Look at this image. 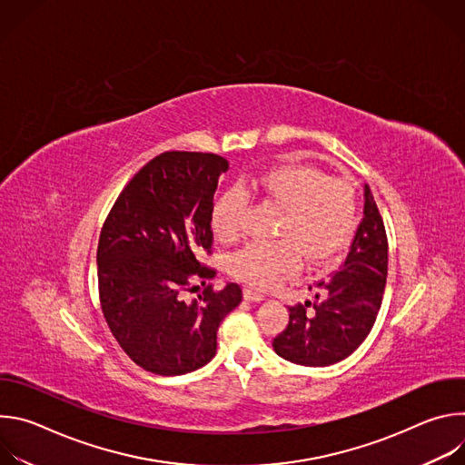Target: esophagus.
Here are the masks:
<instances>
[{"mask_svg": "<svg viewBox=\"0 0 465 465\" xmlns=\"http://www.w3.org/2000/svg\"><path fill=\"white\" fill-rule=\"evenodd\" d=\"M242 294H244V300H248V302H261L264 298L261 292H257V291H253L250 287H246Z\"/></svg>", "mask_w": 465, "mask_h": 465, "instance_id": "1", "label": "esophagus"}]
</instances>
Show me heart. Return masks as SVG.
Wrapping results in <instances>:
<instances>
[{"label": "heart", "instance_id": "heart-1", "mask_svg": "<svg viewBox=\"0 0 465 465\" xmlns=\"http://www.w3.org/2000/svg\"><path fill=\"white\" fill-rule=\"evenodd\" d=\"M252 189L271 198L283 215L278 226L282 241L248 244L230 261V272L246 285L267 291L300 267V253L309 264H325L350 242L357 221V191L342 178H327L312 165L280 163L262 169ZM246 198L241 191L223 193L212 210V226L219 239L235 241Z\"/></svg>", "mask_w": 465, "mask_h": 465}]
</instances>
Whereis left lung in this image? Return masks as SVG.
Instances as JSON below:
<instances>
[{
	"label": "left lung",
	"mask_w": 465,
	"mask_h": 465,
	"mask_svg": "<svg viewBox=\"0 0 465 465\" xmlns=\"http://www.w3.org/2000/svg\"><path fill=\"white\" fill-rule=\"evenodd\" d=\"M388 274L382 217L364 185V219L342 267L314 283V300L289 307V323L274 351L302 366H329L350 357L370 335Z\"/></svg>",
	"instance_id": "8db88e82"
}]
</instances>
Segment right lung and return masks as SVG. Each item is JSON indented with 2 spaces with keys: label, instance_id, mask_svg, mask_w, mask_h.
Segmentation results:
<instances>
[{
  "label": "right lung",
  "instance_id": "obj_1",
  "mask_svg": "<svg viewBox=\"0 0 465 465\" xmlns=\"http://www.w3.org/2000/svg\"><path fill=\"white\" fill-rule=\"evenodd\" d=\"M228 160L212 153L169 151L132 178L112 206L97 246L99 300L123 351L156 375H183L217 353V331L242 300L237 283L206 285L215 271L198 261L212 253V210ZM201 277L205 291L181 294Z\"/></svg>",
  "mask_w": 465,
  "mask_h": 465
}]
</instances>
